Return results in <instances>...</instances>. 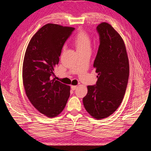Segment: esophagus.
<instances>
[{
	"instance_id": "obj_1",
	"label": "esophagus",
	"mask_w": 151,
	"mask_h": 151,
	"mask_svg": "<svg viewBox=\"0 0 151 151\" xmlns=\"http://www.w3.org/2000/svg\"><path fill=\"white\" fill-rule=\"evenodd\" d=\"M77 86H71V89H72V90H75V89H77Z\"/></svg>"
}]
</instances>
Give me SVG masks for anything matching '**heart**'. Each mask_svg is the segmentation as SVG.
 Here are the masks:
<instances>
[{
	"label": "heart",
	"instance_id": "heart-1",
	"mask_svg": "<svg viewBox=\"0 0 151 151\" xmlns=\"http://www.w3.org/2000/svg\"><path fill=\"white\" fill-rule=\"evenodd\" d=\"M73 43L77 52L90 50L91 46V39L89 35L84 30H80L76 35L73 40Z\"/></svg>",
	"mask_w": 151,
	"mask_h": 151
}]
</instances>
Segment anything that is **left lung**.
Returning a JSON list of instances; mask_svg holds the SVG:
<instances>
[{
    "instance_id": "left-lung-1",
    "label": "left lung",
    "mask_w": 151,
    "mask_h": 151,
    "mask_svg": "<svg viewBox=\"0 0 151 151\" xmlns=\"http://www.w3.org/2000/svg\"><path fill=\"white\" fill-rule=\"evenodd\" d=\"M100 45L93 67L98 74L94 86H88L83 98L86 110L101 120L115 112L122 102L129 77V62L124 42L107 22L97 26Z\"/></svg>"
}]
</instances>
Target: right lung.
<instances>
[{
  "label": "right lung",
  "mask_w": 151,
  "mask_h": 151,
  "mask_svg": "<svg viewBox=\"0 0 151 151\" xmlns=\"http://www.w3.org/2000/svg\"><path fill=\"white\" fill-rule=\"evenodd\" d=\"M74 28L48 23L31 38L22 64V83L31 103L48 118L58 116L65 107L70 86L51 76L59 62L62 47Z\"/></svg>",
  "instance_id": "1"
}]
</instances>
